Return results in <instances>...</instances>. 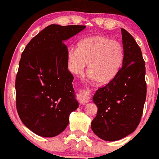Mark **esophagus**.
Segmentation results:
<instances>
[{
    "label": "esophagus",
    "mask_w": 159,
    "mask_h": 159,
    "mask_svg": "<svg viewBox=\"0 0 159 159\" xmlns=\"http://www.w3.org/2000/svg\"><path fill=\"white\" fill-rule=\"evenodd\" d=\"M78 98L81 105H85V104L87 102H88L90 99V95H89V92L87 90L82 91V92H81L78 95Z\"/></svg>",
    "instance_id": "esophagus-1"
}]
</instances>
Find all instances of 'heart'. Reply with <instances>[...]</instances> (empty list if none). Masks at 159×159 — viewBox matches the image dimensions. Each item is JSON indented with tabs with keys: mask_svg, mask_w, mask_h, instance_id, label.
Wrapping results in <instances>:
<instances>
[{
	"mask_svg": "<svg viewBox=\"0 0 159 159\" xmlns=\"http://www.w3.org/2000/svg\"><path fill=\"white\" fill-rule=\"evenodd\" d=\"M124 57L123 48L118 41L105 36H93L81 40L78 48L67 53L69 70L74 75L87 74L98 85L110 83L119 72Z\"/></svg>",
	"mask_w": 159,
	"mask_h": 159,
	"instance_id": "b5f03b06",
	"label": "heart"
}]
</instances>
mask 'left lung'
<instances>
[{
	"label": "left lung",
	"instance_id": "left-lung-1",
	"mask_svg": "<svg viewBox=\"0 0 159 159\" xmlns=\"http://www.w3.org/2000/svg\"><path fill=\"white\" fill-rule=\"evenodd\" d=\"M124 57L116 76L93 97L97 105L91 123L93 132L106 141H116L132 133L139 125L147 96L145 62L133 36L121 28Z\"/></svg>",
	"mask_w": 159,
	"mask_h": 159
}]
</instances>
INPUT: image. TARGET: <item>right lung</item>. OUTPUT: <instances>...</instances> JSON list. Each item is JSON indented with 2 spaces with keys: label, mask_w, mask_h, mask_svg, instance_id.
<instances>
[{
  "label": "right lung",
  "mask_w": 159,
  "mask_h": 159,
  "mask_svg": "<svg viewBox=\"0 0 159 159\" xmlns=\"http://www.w3.org/2000/svg\"><path fill=\"white\" fill-rule=\"evenodd\" d=\"M85 27L49 25L21 54L16 80V108L24 125L38 135L61 134L68 125L69 115L78 107L64 42Z\"/></svg>",
  "instance_id": "obj_1"
}]
</instances>
